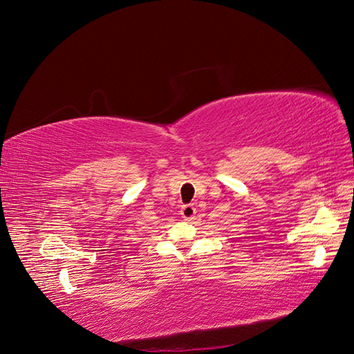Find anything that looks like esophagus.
<instances>
[{
	"instance_id": "34e87169",
	"label": "esophagus",
	"mask_w": 354,
	"mask_h": 354,
	"mask_svg": "<svg viewBox=\"0 0 354 354\" xmlns=\"http://www.w3.org/2000/svg\"><path fill=\"white\" fill-rule=\"evenodd\" d=\"M195 214H196V209H195L194 205H192V203H187V205L181 207L180 216H181V218H185L186 221H190L192 218H194Z\"/></svg>"
}]
</instances>
